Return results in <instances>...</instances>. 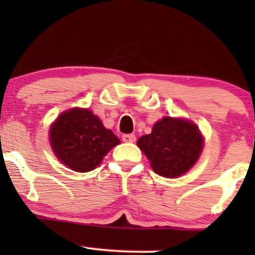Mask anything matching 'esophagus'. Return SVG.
Listing matches in <instances>:
<instances>
[{"mask_svg":"<svg viewBox=\"0 0 255 255\" xmlns=\"http://www.w3.org/2000/svg\"><path fill=\"white\" fill-rule=\"evenodd\" d=\"M122 140L123 142H127V143H133V142H135V135L134 134H123Z\"/></svg>","mask_w":255,"mask_h":255,"instance_id":"34e87169","label":"esophagus"}]
</instances>
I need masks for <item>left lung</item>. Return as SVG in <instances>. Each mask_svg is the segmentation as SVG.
<instances>
[{
    "label": "left lung",
    "instance_id": "8db88e82",
    "mask_svg": "<svg viewBox=\"0 0 255 255\" xmlns=\"http://www.w3.org/2000/svg\"><path fill=\"white\" fill-rule=\"evenodd\" d=\"M137 144L156 174L176 177L196 163L204 139L196 125L190 121L164 117L154 125L150 134L140 137Z\"/></svg>",
    "mask_w": 255,
    "mask_h": 255
}]
</instances>
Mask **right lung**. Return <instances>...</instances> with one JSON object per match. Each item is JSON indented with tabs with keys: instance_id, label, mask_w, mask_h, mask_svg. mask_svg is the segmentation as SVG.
Listing matches in <instances>:
<instances>
[{
	"instance_id": "obj_1",
	"label": "right lung",
	"mask_w": 255,
	"mask_h": 255,
	"mask_svg": "<svg viewBox=\"0 0 255 255\" xmlns=\"http://www.w3.org/2000/svg\"><path fill=\"white\" fill-rule=\"evenodd\" d=\"M50 144L68 168L87 173L100 165L120 139L90 110L73 109L61 113L51 126Z\"/></svg>"
}]
</instances>
